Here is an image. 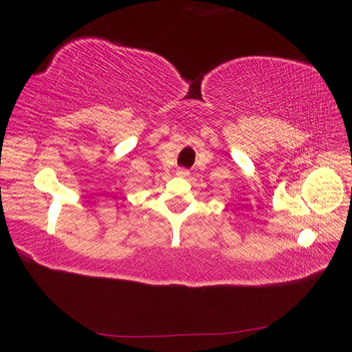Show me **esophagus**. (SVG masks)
<instances>
[{"instance_id": "esophagus-1", "label": "esophagus", "mask_w": 352, "mask_h": 352, "mask_svg": "<svg viewBox=\"0 0 352 352\" xmlns=\"http://www.w3.org/2000/svg\"><path fill=\"white\" fill-rule=\"evenodd\" d=\"M176 175H177L179 177H186V176H189V170H186V168H177Z\"/></svg>"}]
</instances>
